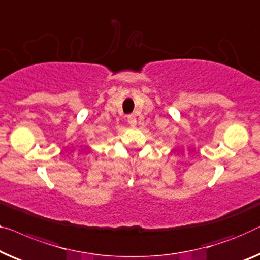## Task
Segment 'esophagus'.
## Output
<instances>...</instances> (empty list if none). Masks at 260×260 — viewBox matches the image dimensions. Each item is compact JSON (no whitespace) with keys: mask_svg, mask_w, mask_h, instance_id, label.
Segmentation results:
<instances>
[{"mask_svg":"<svg viewBox=\"0 0 260 260\" xmlns=\"http://www.w3.org/2000/svg\"><path fill=\"white\" fill-rule=\"evenodd\" d=\"M126 121H127V123L130 124L131 126H134V125H136V123H137V121H136V117H135L134 115H129L126 117Z\"/></svg>","mask_w":260,"mask_h":260,"instance_id":"esophagus-1","label":"esophagus"}]
</instances>
